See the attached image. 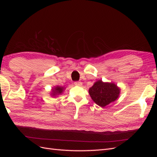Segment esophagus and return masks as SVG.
Returning a JSON list of instances; mask_svg holds the SVG:
<instances>
[{
  "label": "esophagus",
  "instance_id": "34e87169",
  "mask_svg": "<svg viewBox=\"0 0 157 157\" xmlns=\"http://www.w3.org/2000/svg\"><path fill=\"white\" fill-rule=\"evenodd\" d=\"M74 84L76 85V86H81V85H82V82H78V81L75 82Z\"/></svg>",
  "mask_w": 157,
  "mask_h": 157
}]
</instances>
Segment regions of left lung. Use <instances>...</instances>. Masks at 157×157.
Masks as SVG:
<instances>
[{"label": "left lung", "instance_id": "8db88e82", "mask_svg": "<svg viewBox=\"0 0 157 157\" xmlns=\"http://www.w3.org/2000/svg\"><path fill=\"white\" fill-rule=\"evenodd\" d=\"M120 89L114 83L103 82L98 80L89 89V94L99 106L105 107L115 101L119 96Z\"/></svg>", "mask_w": 157, "mask_h": 157}]
</instances>
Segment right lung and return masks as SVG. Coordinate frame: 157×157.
<instances>
[{
    "label": "right lung",
    "mask_w": 157,
    "mask_h": 157,
    "mask_svg": "<svg viewBox=\"0 0 157 157\" xmlns=\"http://www.w3.org/2000/svg\"><path fill=\"white\" fill-rule=\"evenodd\" d=\"M63 90V87L57 86L54 89L52 90V92H53V93H52V95L53 96H56V95H59V94L62 93Z\"/></svg>",
    "instance_id": "obj_1"
}]
</instances>
